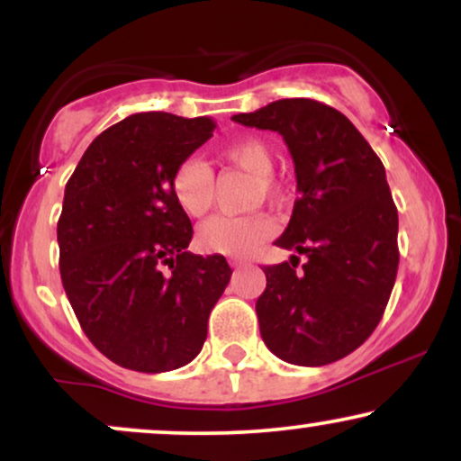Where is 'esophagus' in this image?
<instances>
[{
    "mask_svg": "<svg viewBox=\"0 0 461 461\" xmlns=\"http://www.w3.org/2000/svg\"><path fill=\"white\" fill-rule=\"evenodd\" d=\"M247 264H249V260H242V258H231L230 260L231 268H242V267H247Z\"/></svg>",
    "mask_w": 461,
    "mask_h": 461,
    "instance_id": "obj_1",
    "label": "esophagus"
}]
</instances>
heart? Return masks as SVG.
I'll use <instances>...</instances> for the list:
<instances>
[{
  "mask_svg": "<svg viewBox=\"0 0 461 461\" xmlns=\"http://www.w3.org/2000/svg\"><path fill=\"white\" fill-rule=\"evenodd\" d=\"M219 156L256 177L253 197L273 201L282 194L275 171V153L260 139H238L219 147ZM171 190L177 205L188 216H203L214 201V173L208 162L190 156L177 164L171 177ZM275 234V221L267 214L227 216L216 214L201 223L197 245L216 256H242L253 251Z\"/></svg>",
  "mask_w": 461,
  "mask_h": 461,
  "instance_id": "1",
  "label": "heart"
}]
</instances>
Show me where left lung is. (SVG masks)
<instances>
[{
  "label": "left lung",
  "mask_w": 461,
  "mask_h": 461,
  "mask_svg": "<svg viewBox=\"0 0 461 461\" xmlns=\"http://www.w3.org/2000/svg\"><path fill=\"white\" fill-rule=\"evenodd\" d=\"M231 119L282 134L297 176L299 199L275 240L297 256L264 267L262 340L284 362L325 366L364 345L393 293L399 214L385 168L345 114L314 99H279Z\"/></svg>",
  "instance_id": "obj_1"
}]
</instances>
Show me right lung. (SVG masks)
Returning <instances> with one entry per match:
<instances>
[{
    "mask_svg": "<svg viewBox=\"0 0 461 461\" xmlns=\"http://www.w3.org/2000/svg\"><path fill=\"white\" fill-rule=\"evenodd\" d=\"M212 131L208 116L131 114L91 142L67 182L62 285L88 340L123 368L167 373L193 362L230 284L223 256L186 251L193 225L171 190L177 164Z\"/></svg>",
    "mask_w": 461,
    "mask_h": 461,
    "instance_id": "1",
    "label": "right lung"
}]
</instances>
